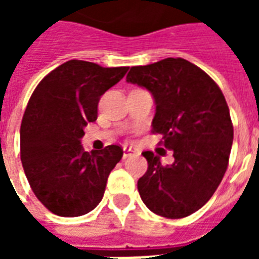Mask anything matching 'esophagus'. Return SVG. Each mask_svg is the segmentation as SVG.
I'll use <instances>...</instances> for the list:
<instances>
[{
	"instance_id": "obj_1",
	"label": "esophagus",
	"mask_w": 259,
	"mask_h": 259,
	"mask_svg": "<svg viewBox=\"0 0 259 259\" xmlns=\"http://www.w3.org/2000/svg\"><path fill=\"white\" fill-rule=\"evenodd\" d=\"M136 151L133 150V148H127V147H124L123 148V158H127L130 157V155H135Z\"/></svg>"
}]
</instances>
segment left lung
Listing matches in <instances>:
<instances>
[{
  "label": "left lung",
  "instance_id": "1",
  "mask_svg": "<svg viewBox=\"0 0 259 259\" xmlns=\"http://www.w3.org/2000/svg\"><path fill=\"white\" fill-rule=\"evenodd\" d=\"M126 81L144 87L155 101L152 133L174 152L175 162L144 151L148 169L137 182L147 208L169 219L189 217L211 198L228 169L233 124L222 91L183 58L133 66Z\"/></svg>",
  "mask_w": 259,
  "mask_h": 259
}]
</instances>
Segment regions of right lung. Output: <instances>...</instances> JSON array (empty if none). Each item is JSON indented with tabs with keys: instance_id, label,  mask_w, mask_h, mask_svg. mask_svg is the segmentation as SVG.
I'll list each match as a JSON object with an SVG mask.
<instances>
[{
	"instance_id": "add662e5",
	"label": "right lung",
	"mask_w": 259,
	"mask_h": 259,
	"mask_svg": "<svg viewBox=\"0 0 259 259\" xmlns=\"http://www.w3.org/2000/svg\"><path fill=\"white\" fill-rule=\"evenodd\" d=\"M127 69L72 59L50 72L31 94L20 124V159L33 193L55 215L80 217L102 200L123 150L112 144L87 152L80 140L97 119L100 97Z\"/></svg>"
}]
</instances>
